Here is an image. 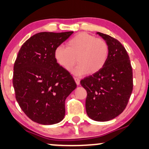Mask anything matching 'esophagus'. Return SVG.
<instances>
[{
	"instance_id": "obj_1",
	"label": "esophagus",
	"mask_w": 149,
	"mask_h": 149,
	"mask_svg": "<svg viewBox=\"0 0 149 149\" xmlns=\"http://www.w3.org/2000/svg\"><path fill=\"white\" fill-rule=\"evenodd\" d=\"M74 80H75V81H76L77 85H79V84H80V78H76V77H75Z\"/></svg>"
}]
</instances>
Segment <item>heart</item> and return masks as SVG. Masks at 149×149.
Masks as SVG:
<instances>
[{
  "mask_svg": "<svg viewBox=\"0 0 149 149\" xmlns=\"http://www.w3.org/2000/svg\"><path fill=\"white\" fill-rule=\"evenodd\" d=\"M109 46L101 38L86 33H80L71 38L67 47L60 45L56 48L54 56L61 67L69 71L76 63L72 72L76 76L86 73H95L104 67L109 56Z\"/></svg>",
  "mask_w": 149,
  "mask_h": 149,
  "instance_id": "1",
  "label": "heart"
}]
</instances>
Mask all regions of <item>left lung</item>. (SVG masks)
Returning a JSON list of instances; mask_svg holds the SVG:
<instances>
[{"mask_svg":"<svg viewBox=\"0 0 149 149\" xmlns=\"http://www.w3.org/2000/svg\"><path fill=\"white\" fill-rule=\"evenodd\" d=\"M109 46V56L104 67L80 81L87 92L86 114L98 122L111 120L121 114L133 91V72L129 56L119 41L97 32Z\"/></svg>","mask_w":149,"mask_h":149,"instance_id":"obj_1","label":"left lung"}]
</instances>
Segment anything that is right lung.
Segmentation results:
<instances>
[{
    "label": "right lung",
    "mask_w": 149,
    "mask_h": 149,
    "mask_svg": "<svg viewBox=\"0 0 149 149\" xmlns=\"http://www.w3.org/2000/svg\"><path fill=\"white\" fill-rule=\"evenodd\" d=\"M73 33H38L22 45L15 61L13 86L16 100L26 116L40 125L63 120L65 100L77 86L54 56L56 48Z\"/></svg>",
    "instance_id": "add662e5"
}]
</instances>
